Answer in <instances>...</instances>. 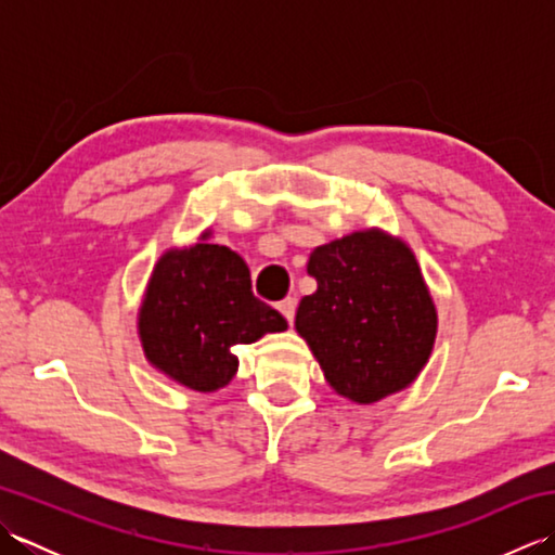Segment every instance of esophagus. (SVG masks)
<instances>
[{"mask_svg": "<svg viewBox=\"0 0 555 555\" xmlns=\"http://www.w3.org/2000/svg\"><path fill=\"white\" fill-rule=\"evenodd\" d=\"M296 308H298V300L296 298H284L279 302V312L286 317V322L291 324L293 317H296Z\"/></svg>", "mask_w": 555, "mask_h": 555, "instance_id": "34e87169", "label": "esophagus"}]
</instances>
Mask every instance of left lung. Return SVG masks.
I'll return each instance as SVG.
<instances>
[{
	"label": "left lung",
	"instance_id": "left-lung-1",
	"mask_svg": "<svg viewBox=\"0 0 555 555\" xmlns=\"http://www.w3.org/2000/svg\"><path fill=\"white\" fill-rule=\"evenodd\" d=\"M317 291L296 312L328 386L358 405L403 391L427 364L439 314L415 253L382 229L314 247Z\"/></svg>",
	"mask_w": 555,
	"mask_h": 555
}]
</instances>
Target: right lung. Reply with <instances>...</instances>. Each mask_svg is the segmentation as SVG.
<instances>
[{
  "label": "right lung",
  "mask_w": 555,
  "mask_h": 555,
  "mask_svg": "<svg viewBox=\"0 0 555 555\" xmlns=\"http://www.w3.org/2000/svg\"><path fill=\"white\" fill-rule=\"evenodd\" d=\"M207 229L188 247H169L147 281L138 336L152 367L191 391L211 393L238 372L231 348L288 328L250 288V269Z\"/></svg>",
  "instance_id": "right-lung-1"
}]
</instances>
